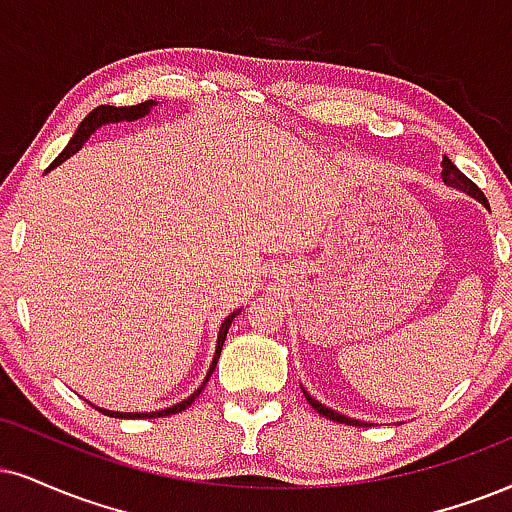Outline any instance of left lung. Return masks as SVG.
<instances>
[{
  "mask_svg": "<svg viewBox=\"0 0 512 512\" xmlns=\"http://www.w3.org/2000/svg\"><path fill=\"white\" fill-rule=\"evenodd\" d=\"M441 178H444V182L446 185H451V187H458V189H463V192H468V194H472V197L475 199H479L482 201V204H487L489 206V201H487V197H484V192L482 189H479L475 182H472L468 175L465 173H460V170L456 168V163H453L451 159H446L444 156V170H441ZM304 396H306V401L311 403V406L318 410L320 415H325V418H330V420H334V422H342V425H365V422H358V420H351V418H346V415H339V413H334L332 408H325L323 403H318L315 399H311V396L306 394L304 391Z\"/></svg>",
  "mask_w": 512,
  "mask_h": 512,
  "instance_id": "8db88e82",
  "label": "left lung"
}]
</instances>
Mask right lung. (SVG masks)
<instances>
[{
	"mask_svg": "<svg viewBox=\"0 0 512 512\" xmlns=\"http://www.w3.org/2000/svg\"><path fill=\"white\" fill-rule=\"evenodd\" d=\"M151 104H154V102H142V104H135V106H109V104H102V106H97V109H92V111L87 113V116H85V121L80 123V128L75 130L73 140L68 142V147L63 149L59 156H56L52 166H49V170L59 166L61 161H66L68 156H71V154H75V151H78V149L82 147V144H85L87 137H90L92 132L99 128V125H104V123H118V121H137V118H142L144 113L149 111V106H151ZM237 313H239V311H235V313H232V315H227V318L223 320V325H220V334H218V349H216V358H213V365H211V370H208V375H206L204 384H201V387H199L197 391H194V394L189 396V399H185V401L178 403V406H173V408L159 410V413H113V410H102V408H99V410H102L104 415H111V418H130V420H142V418H163V415H175V413H180V410L189 408V403H194V399H197V396L201 394V389L206 387L208 377H211V375H213V370H216V363H218V358H220V351H223L225 334H227V330H230V325H232V318H235Z\"/></svg>",
	"mask_w": 512,
	"mask_h": 512,
	"instance_id": "obj_1",
	"label": "right lung"
}]
</instances>
